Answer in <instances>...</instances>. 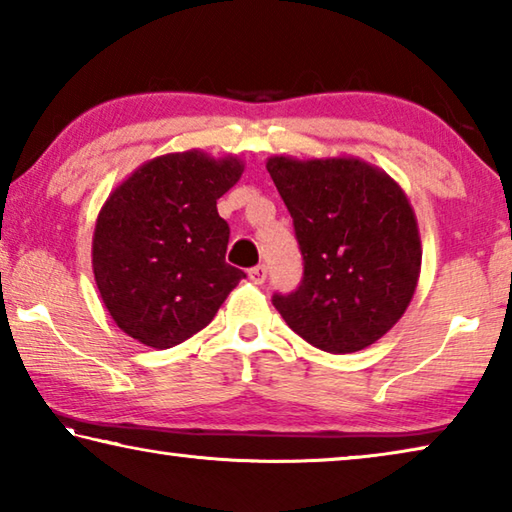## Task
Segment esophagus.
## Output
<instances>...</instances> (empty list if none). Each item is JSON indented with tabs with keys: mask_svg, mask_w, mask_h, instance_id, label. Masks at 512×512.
I'll list each match as a JSON object with an SVG mask.
<instances>
[{
	"mask_svg": "<svg viewBox=\"0 0 512 512\" xmlns=\"http://www.w3.org/2000/svg\"><path fill=\"white\" fill-rule=\"evenodd\" d=\"M266 266L264 264H257V266H253V268H250V271H248V277H250V280H253L255 284H264L266 282Z\"/></svg>",
	"mask_w": 512,
	"mask_h": 512,
	"instance_id": "1",
	"label": "esophagus"
}]
</instances>
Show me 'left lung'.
Wrapping results in <instances>:
<instances>
[{"label": "left lung", "mask_w": 512, "mask_h": 512, "mask_svg": "<svg viewBox=\"0 0 512 512\" xmlns=\"http://www.w3.org/2000/svg\"><path fill=\"white\" fill-rule=\"evenodd\" d=\"M305 262L296 291L275 293L287 325L318 350L379 341L409 307L422 248L413 207L391 176L357 158H268Z\"/></svg>", "instance_id": "1"}]
</instances>
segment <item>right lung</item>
Returning a JSON list of instances; mask_svg holds the SVG:
<instances>
[{
  "instance_id": "right-lung-1",
  "label": "right lung",
  "mask_w": 512,
  "mask_h": 512,
  "mask_svg": "<svg viewBox=\"0 0 512 512\" xmlns=\"http://www.w3.org/2000/svg\"><path fill=\"white\" fill-rule=\"evenodd\" d=\"M244 164L201 151L169 153L133 171L101 207L92 268L119 329L155 350L210 323L246 273L225 262L230 228L216 201Z\"/></svg>"
}]
</instances>
